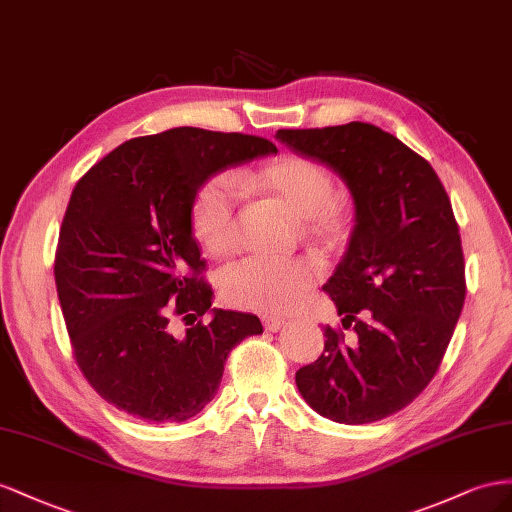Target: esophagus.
<instances>
[{"label": "esophagus", "mask_w": 512, "mask_h": 512, "mask_svg": "<svg viewBox=\"0 0 512 512\" xmlns=\"http://www.w3.org/2000/svg\"><path fill=\"white\" fill-rule=\"evenodd\" d=\"M285 326V319L279 317H264V328L268 332H279Z\"/></svg>", "instance_id": "34e87169"}]
</instances>
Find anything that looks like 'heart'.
Masks as SVG:
<instances>
[{"label": "heart", "mask_w": 512, "mask_h": 512, "mask_svg": "<svg viewBox=\"0 0 512 512\" xmlns=\"http://www.w3.org/2000/svg\"><path fill=\"white\" fill-rule=\"evenodd\" d=\"M242 188L272 197L304 223L309 236L334 240L347 223V212L332 197V173L313 158L281 156L272 163L236 173ZM236 186L227 175L201 184L191 206V227L197 242L212 257H227L238 248ZM319 276L311 259L268 261L246 257L221 272L218 287L227 304L238 309L279 315L287 313L309 294Z\"/></svg>", "instance_id": "obj_1"}]
</instances>
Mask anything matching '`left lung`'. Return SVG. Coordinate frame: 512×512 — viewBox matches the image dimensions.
Returning <instances> with one entry per match:
<instances>
[{"label": "left lung", "mask_w": 512, "mask_h": 512, "mask_svg": "<svg viewBox=\"0 0 512 512\" xmlns=\"http://www.w3.org/2000/svg\"><path fill=\"white\" fill-rule=\"evenodd\" d=\"M300 156L337 171L356 223L324 291L356 341L326 328L324 354L296 373L317 414L367 425L397 414L440 369L465 300L450 199L425 158L373 124L279 130Z\"/></svg>", "instance_id": "left-lung-1"}]
</instances>
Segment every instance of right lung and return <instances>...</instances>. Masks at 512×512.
Wrapping results in <instances>:
<instances>
[{"label": "right lung", "mask_w": 512, "mask_h": 512, "mask_svg": "<svg viewBox=\"0 0 512 512\" xmlns=\"http://www.w3.org/2000/svg\"><path fill=\"white\" fill-rule=\"evenodd\" d=\"M268 154V139L182 126L118 145L77 182L55 253L57 298L79 369L118 410L148 422L197 416L231 349L264 332L257 315L210 309L191 206L214 173ZM178 316L189 326L180 335Z\"/></svg>", "instance_id": "obj_1"}]
</instances>
